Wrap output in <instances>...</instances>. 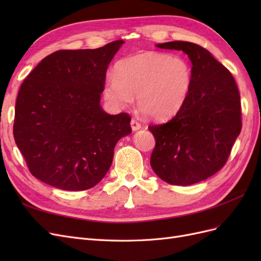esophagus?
Returning <instances> with one entry per match:
<instances>
[{
	"instance_id": "1",
	"label": "esophagus",
	"mask_w": 261,
	"mask_h": 261,
	"mask_svg": "<svg viewBox=\"0 0 261 261\" xmlns=\"http://www.w3.org/2000/svg\"><path fill=\"white\" fill-rule=\"evenodd\" d=\"M130 126H132V129L133 130H138V129L141 128V124L138 121L134 120V118L130 121Z\"/></svg>"
}]
</instances>
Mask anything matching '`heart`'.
Wrapping results in <instances>:
<instances>
[{
	"label": "heart",
	"instance_id": "obj_1",
	"mask_svg": "<svg viewBox=\"0 0 261 261\" xmlns=\"http://www.w3.org/2000/svg\"><path fill=\"white\" fill-rule=\"evenodd\" d=\"M192 84L193 69L186 59L145 52L118 61L113 78L106 81L102 93L108 103L118 110L128 107L136 94L141 111L161 120L184 106Z\"/></svg>",
	"mask_w": 261,
	"mask_h": 261
}]
</instances>
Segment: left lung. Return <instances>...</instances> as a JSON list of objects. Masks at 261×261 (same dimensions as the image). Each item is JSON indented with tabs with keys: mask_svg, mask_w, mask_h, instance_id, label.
I'll return each instance as SVG.
<instances>
[{
	"mask_svg": "<svg viewBox=\"0 0 261 261\" xmlns=\"http://www.w3.org/2000/svg\"><path fill=\"white\" fill-rule=\"evenodd\" d=\"M156 46L188 55L193 84L184 106L170 121L149 126L155 138L150 164L169 184H196L216 174L231 154L242 129L240 91L230 70L202 46L186 41Z\"/></svg>",
	"mask_w": 261,
	"mask_h": 261,
	"instance_id": "left-lung-1",
	"label": "left lung"
}]
</instances>
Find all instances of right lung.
Returning a JSON list of instances; mask_svg holds the SVG:
<instances>
[{
	"mask_svg": "<svg viewBox=\"0 0 261 261\" xmlns=\"http://www.w3.org/2000/svg\"><path fill=\"white\" fill-rule=\"evenodd\" d=\"M124 43L60 50L44 58L20 86L14 139L31 174L64 191L97 185L111 167L114 147L132 133L127 113L100 107L108 65Z\"/></svg>",
	"mask_w": 261,
	"mask_h": 261,
	"instance_id": "add662e5",
	"label": "right lung"
}]
</instances>
